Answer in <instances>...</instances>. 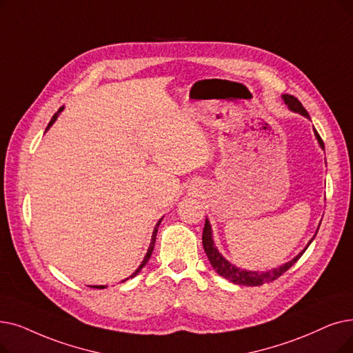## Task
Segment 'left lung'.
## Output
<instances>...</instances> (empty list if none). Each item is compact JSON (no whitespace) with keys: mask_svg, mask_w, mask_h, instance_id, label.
<instances>
[{"mask_svg":"<svg viewBox=\"0 0 353 353\" xmlns=\"http://www.w3.org/2000/svg\"><path fill=\"white\" fill-rule=\"evenodd\" d=\"M281 98H283L284 103L287 105V108L290 111H293L296 114H300V115H303L305 118H310L309 112L305 111V108H304V106L301 105V102L296 97L284 94V95H281ZM313 131H314V137H316V140H317L320 148L325 150V144H323V141H321L320 135L317 134L316 130H313ZM319 228H320V223H319V226L316 229V234L309 241V243L305 245L304 250L301 252H299L293 259H291V261H288V263H285V264H283V265H280L277 268H271V270H267V271H250V270H243L241 267H236L232 263H229L228 259L219 252V250L216 248V245H214V242H213L212 226H210V222L208 221V218H206L205 228H203L202 243H203V250H205V252H206V255L209 258V261H210L213 270L216 271L219 275H222L223 279H226L228 281H231L234 284L254 287V285H263L264 283H268V281H272L275 279H279L280 275H283L290 267H293L299 261V258L304 254V251L309 248V245L313 242L314 236L317 235Z\"/></svg>","mask_w":353,"mask_h":353,"instance_id":"1","label":"left lung"}]
</instances>
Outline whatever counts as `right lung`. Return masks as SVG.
<instances>
[{"mask_svg":"<svg viewBox=\"0 0 353 353\" xmlns=\"http://www.w3.org/2000/svg\"><path fill=\"white\" fill-rule=\"evenodd\" d=\"M63 111V106H62V108H60L54 115H53V118H52V121L49 122V125H48V128H46V131H48L53 124H54V121L57 119V117L60 115V112H62ZM163 219V218H161ZM161 219L157 222V225H156V228H154V231H152V235H151V242H150V247H148V250H147V254H145V256H144V259H143V261H141V264H140V267L139 268H137L131 275H130V277H127L125 280H122L121 283H125L127 280H130V279H134L135 277V275L137 274H139L141 270H143V267L148 263V259H150V256H151V254H152V250H154V243H156V236H157V231H159V226H160V223H161ZM92 288H105L106 285H90Z\"/></svg>","mask_w":353,"mask_h":353,"instance_id":"obj_1","label":"right lung"}]
</instances>
